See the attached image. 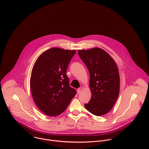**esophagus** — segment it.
Here are the masks:
<instances>
[{"label": "esophagus", "mask_w": 149, "mask_h": 149, "mask_svg": "<svg viewBox=\"0 0 149 149\" xmlns=\"http://www.w3.org/2000/svg\"><path fill=\"white\" fill-rule=\"evenodd\" d=\"M81 90H82V88H79L77 89V92L78 93H80L81 92Z\"/></svg>", "instance_id": "1"}]
</instances>
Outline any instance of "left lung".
<instances>
[{
  "label": "left lung",
  "mask_w": 149,
  "mask_h": 149,
  "mask_svg": "<svg viewBox=\"0 0 149 149\" xmlns=\"http://www.w3.org/2000/svg\"><path fill=\"white\" fill-rule=\"evenodd\" d=\"M78 54L90 74L92 96L84 104L85 108L96 116L105 115L113 106L119 93L120 77L117 65L106 51L99 47L79 50Z\"/></svg>",
  "instance_id": "obj_1"
}]
</instances>
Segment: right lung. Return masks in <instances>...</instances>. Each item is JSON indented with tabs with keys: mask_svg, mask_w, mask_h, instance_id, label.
I'll use <instances>...</instances> for the list:
<instances>
[{
	"mask_svg": "<svg viewBox=\"0 0 149 149\" xmlns=\"http://www.w3.org/2000/svg\"><path fill=\"white\" fill-rule=\"evenodd\" d=\"M76 50L53 47L41 54L31 72L30 88L34 101L45 115L56 116L66 109L76 91L66 74Z\"/></svg>",
	"mask_w": 149,
	"mask_h": 149,
	"instance_id": "1",
	"label": "right lung"
}]
</instances>
